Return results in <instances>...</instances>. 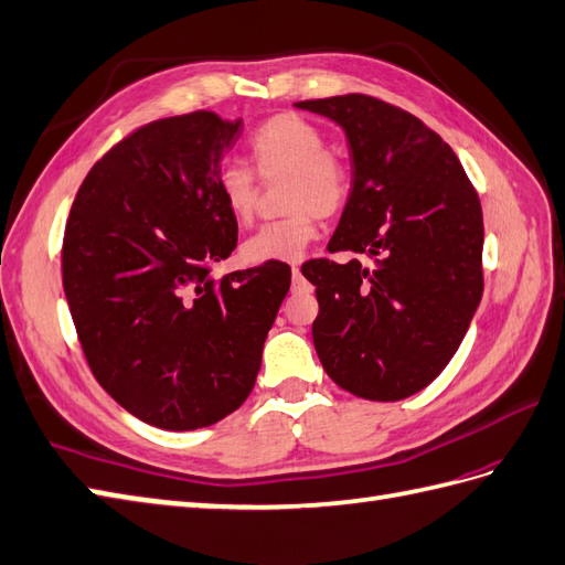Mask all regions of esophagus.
Returning <instances> with one entry per match:
<instances>
[{
  "label": "esophagus",
  "mask_w": 565,
  "mask_h": 565,
  "mask_svg": "<svg viewBox=\"0 0 565 565\" xmlns=\"http://www.w3.org/2000/svg\"><path fill=\"white\" fill-rule=\"evenodd\" d=\"M292 287H295V290H301V287H305V275H301L299 266L292 268Z\"/></svg>",
  "instance_id": "1"
}]
</instances>
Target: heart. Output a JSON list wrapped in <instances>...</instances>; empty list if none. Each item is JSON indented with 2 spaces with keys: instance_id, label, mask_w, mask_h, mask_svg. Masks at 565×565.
<instances>
[{
  "instance_id": "obj_1",
  "label": "heart",
  "mask_w": 565,
  "mask_h": 565,
  "mask_svg": "<svg viewBox=\"0 0 565 565\" xmlns=\"http://www.w3.org/2000/svg\"><path fill=\"white\" fill-rule=\"evenodd\" d=\"M254 168L260 179H290L285 186V211L275 223L260 225L244 242L249 264L297 260L316 237V215L330 217L350 199L352 177L348 164L328 153L326 134L299 115H275L252 134ZM217 191L227 213L246 223L256 209V174L237 162H227L217 174Z\"/></svg>"
}]
</instances>
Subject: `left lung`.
<instances>
[{"mask_svg": "<svg viewBox=\"0 0 565 565\" xmlns=\"http://www.w3.org/2000/svg\"><path fill=\"white\" fill-rule=\"evenodd\" d=\"M295 107L348 136L352 189L328 252L376 260L301 266L319 299L316 354L348 393L403 401L446 369L484 292L479 196L450 146L401 107L360 93Z\"/></svg>", "mask_w": 565, "mask_h": 565, "instance_id": "8db88e82", "label": "left lung"}]
</instances>
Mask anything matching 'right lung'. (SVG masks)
Instances as JSON below:
<instances>
[{
  "label": "right lung",
  "mask_w": 565,
  "mask_h": 565,
  "mask_svg": "<svg viewBox=\"0 0 565 565\" xmlns=\"http://www.w3.org/2000/svg\"><path fill=\"white\" fill-rule=\"evenodd\" d=\"M242 119H158L117 143L66 220L62 280L93 376L141 422L203 429L249 397L290 290L282 260L215 278L237 246L217 191Z\"/></svg>",
  "instance_id": "add662e5"
}]
</instances>
